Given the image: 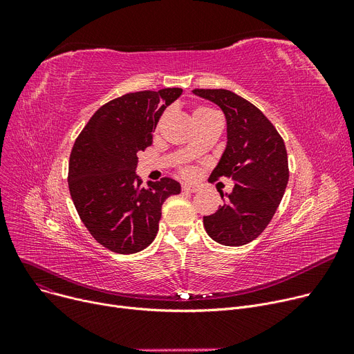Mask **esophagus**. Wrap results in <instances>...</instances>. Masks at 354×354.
<instances>
[{"label": "esophagus", "mask_w": 354, "mask_h": 354, "mask_svg": "<svg viewBox=\"0 0 354 354\" xmlns=\"http://www.w3.org/2000/svg\"><path fill=\"white\" fill-rule=\"evenodd\" d=\"M182 191L194 194V192L199 191V187H196V185H187V183H185V185H182Z\"/></svg>", "instance_id": "34e87169"}]
</instances>
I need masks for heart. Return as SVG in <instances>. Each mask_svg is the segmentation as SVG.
Returning a JSON list of instances; mask_svg holds the SVG:
<instances>
[{"label": "heart", "instance_id": "obj_1", "mask_svg": "<svg viewBox=\"0 0 354 354\" xmlns=\"http://www.w3.org/2000/svg\"><path fill=\"white\" fill-rule=\"evenodd\" d=\"M214 116H218V113H216L215 110H212V109H209V107H198V109H195V111H194V119H195V122L205 120V119H209V118H214ZM188 151H189L191 153H195V152L198 151V146H196L195 143H192V145H189ZM180 172H182L183 176H187V178H194V176H195V169H194L192 166H188V165L180 166Z\"/></svg>", "mask_w": 354, "mask_h": 354}]
</instances>
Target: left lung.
Listing matches in <instances>:
<instances>
[{
	"mask_svg": "<svg viewBox=\"0 0 354 354\" xmlns=\"http://www.w3.org/2000/svg\"><path fill=\"white\" fill-rule=\"evenodd\" d=\"M214 102L227 119V147L209 182L231 178V194L203 227L216 243L239 247L251 243L272 219L288 182V158L283 138L257 106L225 88H195Z\"/></svg>",
	"mask_w": 354,
	"mask_h": 354,
	"instance_id": "8db88e82",
	"label": "left lung"
}]
</instances>
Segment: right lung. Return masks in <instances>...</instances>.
<instances>
[{"mask_svg":"<svg viewBox=\"0 0 354 354\" xmlns=\"http://www.w3.org/2000/svg\"><path fill=\"white\" fill-rule=\"evenodd\" d=\"M182 88L143 90L110 100L90 118L70 153L68 189L84 227L104 248L135 254L155 239L162 205L180 192L162 178L142 187L138 153L152 145L153 130Z\"/></svg>","mask_w":354,"mask_h":354,"instance_id":"right-lung-1","label":"right lung"}]
</instances>
